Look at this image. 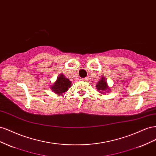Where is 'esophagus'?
<instances>
[{"label":"esophagus","mask_w":156,"mask_h":156,"mask_svg":"<svg viewBox=\"0 0 156 156\" xmlns=\"http://www.w3.org/2000/svg\"><path fill=\"white\" fill-rule=\"evenodd\" d=\"M81 80H82V81H87V78H81Z\"/></svg>","instance_id":"34e87169"}]
</instances>
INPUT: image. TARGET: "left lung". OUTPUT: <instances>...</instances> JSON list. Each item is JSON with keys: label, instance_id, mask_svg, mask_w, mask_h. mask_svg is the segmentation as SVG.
<instances>
[{"label": "left lung", "instance_id": "1", "mask_svg": "<svg viewBox=\"0 0 156 156\" xmlns=\"http://www.w3.org/2000/svg\"><path fill=\"white\" fill-rule=\"evenodd\" d=\"M96 87L97 91H99L101 94H106L110 91V87L108 86V83L104 76H102L100 80L97 82Z\"/></svg>", "mask_w": 156, "mask_h": 156}]
</instances>
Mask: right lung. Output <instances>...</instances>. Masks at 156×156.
<instances>
[{
  "label": "right lung",
  "mask_w": 156,
  "mask_h": 156,
  "mask_svg": "<svg viewBox=\"0 0 156 156\" xmlns=\"http://www.w3.org/2000/svg\"><path fill=\"white\" fill-rule=\"evenodd\" d=\"M72 82L69 79L65 77L63 74H60L57 77L56 81L50 86L51 91L58 95H63L65 92L69 90L71 87Z\"/></svg>",
  "instance_id": "1"
}]
</instances>
